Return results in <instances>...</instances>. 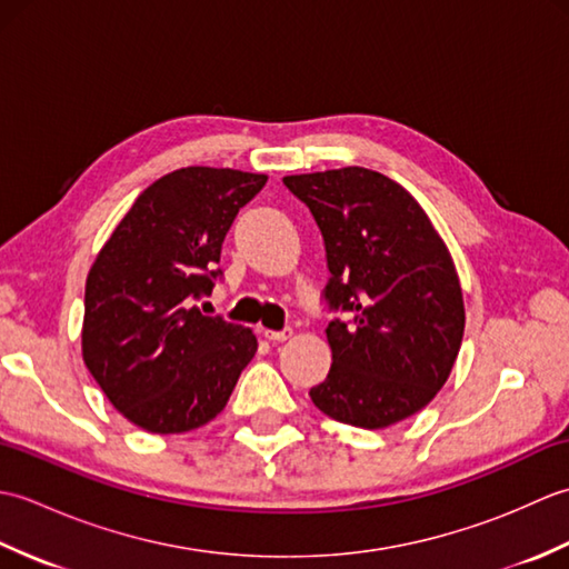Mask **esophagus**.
Instances as JSON below:
<instances>
[{
    "label": "esophagus",
    "mask_w": 569,
    "mask_h": 569,
    "mask_svg": "<svg viewBox=\"0 0 569 569\" xmlns=\"http://www.w3.org/2000/svg\"><path fill=\"white\" fill-rule=\"evenodd\" d=\"M293 335V330L291 328H283V330H263V337L266 340H271V342H283V340H288V337Z\"/></svg>",
    "instance_id": "esophagus-1"
}]
</instances>
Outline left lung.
<instances>
[{
    "mask_svg": "<svg viewBox=\"0 0 569 569\" xmlns=\"http://www.w3.org/2000/svg\"><path fill=\"white\" fill-rule=\"evenodd\" d=\"M325 241L335 318L328 379L310 398L325 416L377 430L418 413L438 393L462 345L465 303L455 263L426 210L369 168L286 176Z\"/></svg>",
    "mask_w": 569,
    "mask_h": 569,
    "instance_id": "left-lung-1",
    "label": "left lung"
}]
</instances>
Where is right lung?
Here are the masks:
<instances>
[{
  "label": "right lung",
  "instance_id": "obj_1",
  "mask_svg": "<svg viewBox=\"0 0 569 569\" xmlns=\"http://www.w3.org/2000/svg\"><path fill=\"white\" fill-rule=\"evenodd\" d=\"M263 173L188 166L141 192L84 283L82 359L134 426L188 432L227 406L257 337L192 300L212 293L222 241Z\"/></svg>",
  "mask_w": 569,
  "mask_h": 569
}]
</instances>
